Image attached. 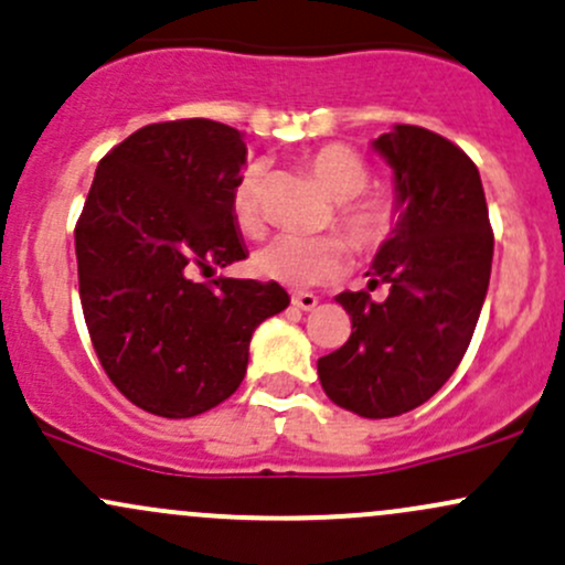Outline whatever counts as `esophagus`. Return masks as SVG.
Returning a JSON list of instances; mask_svg holds the SVG:
<instances>
[{
  "label": "esophagus",
  "mask_w": 565,
  "mask_h": 565,
  "mask_svg": "<svg viewBox=\"0 0 565 565\" xmlns=\"http://www.w3.org/2000/svg\"><path fill=\"white\" fill-rule=\"evenodd\" d=\"M290 301H294V307L305 309V312L318 307V296H315V294H294V296H290Z\"/></svg>",
  "instance_id": "1"
}]
</instances>
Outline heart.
Listing matches in <instances>:
<instances>
[{"mask_svg": "<svg viewBox=\"0 0 565 565\" xmlns=\"http://www.w3.org/2000/svg\"><path fill=\"white\" fill-rule=\"evenodd\" d=\"M307 167L320 188L337 202L333 223L353 250L374 253L396 234L402 204L391 191H366L372 172L353 148L323 145L307 156ZM260 185H264V167L250 163L239 174L232 193L234 223L247 236H258L264 228ZM342 266L344 242L333 234H280L253 256V271L258 277L288 288H312L329 282L342 271Z\"/></svg>", "mask_w": 565, "mask_h": 565, "instance_id": "obj_1", "label": "heart"}]
</instances>
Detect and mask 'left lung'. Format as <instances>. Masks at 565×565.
Returning a JSON list of instances; mask_svg holds the SVG:
<instances>
[{
  "instance_id": "8db88e82",
  "label": "left lung",
  "mask_w": 565,
  "mask_h": 565,
  "mask_svg": "<svg viewBox=\"0 0 565 565\" xmlns=\"http://www.w3.org/2000/svg\"><path fill=\"white\" fill-rule=\"evenodd\" d=\"M393 169L402 204L369 289L337 296L353 320L348 342L318 361L326 396L361 417H396L428 402L466 355L490 282L493 232L475 161L450 139L396 124L372 142Z\"/></svg>"
}]
</instances>
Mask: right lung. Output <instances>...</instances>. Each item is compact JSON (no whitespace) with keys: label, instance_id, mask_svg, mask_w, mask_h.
I'll use <instances>...</instances> for the list:
<instances>
[{"label":"right lung","instance_id":"1","mask_svg":"<svg viewBox=\"0 0 565 565\" xmlns=\"http://www.w3.org/2000/svg\"><path fill=\"white\" fill-rule=\"evenodd\" d=\"M242 131L150 124L99 161L75 228L81 305L113 385L139 409L193 417L239 387L253 331L290 305L277 282L215 277L247 256L232 193Z\"/></svg>","mask_w":565,"mask_h":565}]
</instances>
